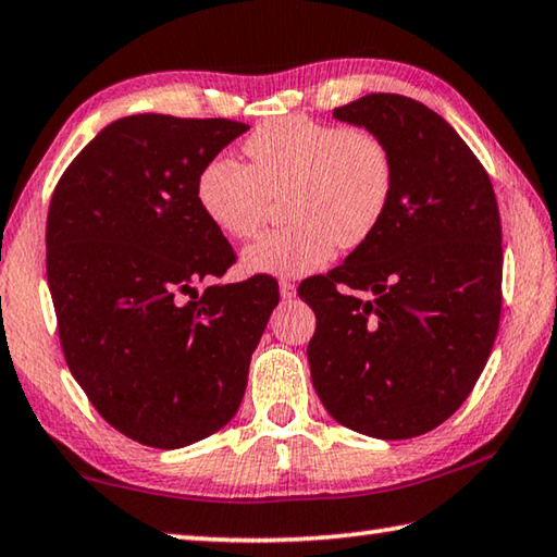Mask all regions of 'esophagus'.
I'll return each instance as SVG.
<instances>
[{
    "mask_svg": "<svg viewBox=\"0 0 557 557\" xmlns=\"http://www.w3.org/2000/svg\"><path fill=\"white\" fill-rule=\"evenodd\" d=\"M280 295H282V299H292V297L297 295V287L292 285L289 280H282V282H280Z\"/></svg>",
    "mask_w": 557,
    "mask_h": 557,
    "instance_id": "esophagus-1",
    "label": "esophagus"
}]
</instances>
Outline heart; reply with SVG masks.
I'll list each match as a JSON object with an SVG mask.
<instances>
[{"instance_id": "1", "label": "heart", "mask_w": 557, "mask_h": 557, "mask_svg": "<svg viewBox=\"0 0 557 557\" xmlns=\"http://www.w3.org/2000/svg\"><path fill=\"white\" fill-rule=\"evenodd\" d=\"M250 166L228 154L201 169L196 196L215 228L245 240L268 219L270 196H285V228L243 250L252 275L301 277L324 268L336 245L356 248L391 209L395 166L388 145L369 129L285 117L245 143Z\"/></svg>"}]
</instances>
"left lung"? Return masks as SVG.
Wrapping results in <instances>:
<instances>
[{"label":"left lung","instance_id":"obj_1","mask_svg":"<svg viewBox=\"0 0 557 557\" xmlns=\"http://www.w3.org/2000/svg\"><path fill=\"white\" fill-rule=\"evenodd\" d=\"M334 120L379 135L395 166L381 228L342 265L299 285L326 412L375 440L425 435L482 375L502 317V221L492 178L422 102L371 92Z\"/></svg>","mask_w":557,"mask_h":557}]
</instances>
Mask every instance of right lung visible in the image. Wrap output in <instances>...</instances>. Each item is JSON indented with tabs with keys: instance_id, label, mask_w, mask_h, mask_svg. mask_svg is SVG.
Returning a JSON list of instances; mask_svg holds the SVG:
<instances>
[{
	"instance_id": "add662e5",
	"label": "right lung",
	"mask_w": 557,
	"mask_h": 557,
	"mask_svg": "<svg viewBox=\"0 0 557 557\" xmlns=\"http://www.w3.org/2000/svg\"><path fill=\"white\" fill-rule=\"evenodd\" d=\"M248 129L223 117H120L53 191L46 272L65 363L139 445L178 449L228 425L280 301L268 275L199 292L235 256L196 182Z\"/></svg>"
}]
</instances>
